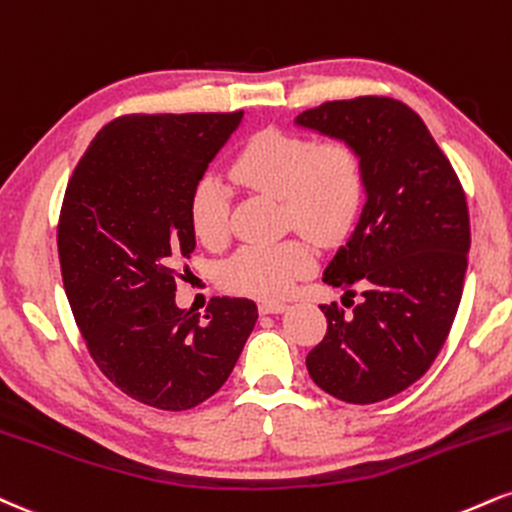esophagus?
<instances>
[{
  "label": "esophagus",
  "mask_w": 512,
  "mask_h": 512,
  "mask_svg": "<svg viewBox=\"0 0 512 512\" xmlns=\"http://www.w3.org/2000/svg\"><path fill=\"white\" fill-rule=\"evenodd\" d=\"M286 310H288L286 303H274V300H264V303H260L262 315H279V312H286Z\"/></svg>",
  "instance_id": "obj_1"
}]
</instances>
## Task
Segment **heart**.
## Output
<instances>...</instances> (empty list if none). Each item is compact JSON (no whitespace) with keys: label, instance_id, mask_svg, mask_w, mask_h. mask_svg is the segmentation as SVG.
Listing matches in <instances>:
<instances>
[{"label":"heart","instance_id":"heart-1","mask_svg":"<svg viewBox=\"0 0 512 512\" xmlns=\"http://www.w3.org/2000/svg\"><path fill=\"white\" fill-rule=\"evenodd\" d=\"M240 186L281 197L283 224L298 226L322 243L343 238L365 197V169L348 143L317 145L300 135L264 131L240 150L231 166ZM190 226L195 238L219 248L229 238L231 197L217 176H202L190 193ZM315 267L307 238L276 245H250L221 267V283L233 293L260 300L288 295L300 276Z\"/></svg>","mask_w":512,"mask_h":512}]
</instances>
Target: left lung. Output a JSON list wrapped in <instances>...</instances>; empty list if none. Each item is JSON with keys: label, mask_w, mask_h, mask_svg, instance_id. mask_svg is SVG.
Masks as SVG:
<instances>
[{"label": "left lung", "mask_w": 512, "mask_h": 512, "mask_svg": "<svg viewBox=\"0 0 512 512\" xmlns=\"http://www.w3.org/2000/svg\"><path fill=\"white\" fill-rule=\"evenodd\" d=\"M293 123L353 145L365 169V205L324 269L334 288L362 283L365 303L350 317L322 305L329 329L307 372L338 400L377 403L415 384L451 331L470 252L463 186L420 116L391 97L324 102Z\"/></svg>", "instance_id": "obj_1"}]
</instances>
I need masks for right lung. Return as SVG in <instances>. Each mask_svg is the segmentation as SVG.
Returning a JSON list of instances; mask_svg holds the SVG:
<instances>
[{
    "label": "right lung",
    "mask_w": 512,
    "mask_h": 512,
    "mask_svg": "<svg viewBox=\"0 0 512 512\" xmlns=\"http://www.w3.org/2000/svg\"><path fill=\"white\" fill-rule=\"evenodd\" d=\"M243 121L131 114L95 135L59 217V260L78 329L104 377L140 403L188 410L214 396L257 322L248 298L205 317L176 305V262L195 250L190 193Z\"/></svg>",
    "instance_id": "add662e5"
}]
</instances>
